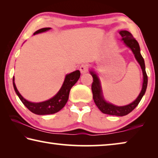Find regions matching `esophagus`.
Instances as JSON below:
<instances>
[{"label": "esophagus", "instance_id": "34e87169", "mask_svg": "<svg viewBox=\"0 0 158 158\" xmlns=\"http://www.w3.org/2000/svg\"><path fill=\"white\" fill-rule=\"evenodd\" d=\"M79 70L81 74H84L87 73L88 71V65H81L79 68Z\"/></svg>", "mask_w": 158, "mask_h": 158}]
</instances>
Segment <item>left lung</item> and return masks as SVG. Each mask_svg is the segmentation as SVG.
Instances as JSON below:
<instances>
[{
	"mask_svg": "<svg viewBox=\"0 0 158 158\" xmlns=\"http://www.w3.org/2000/svg\"><path fill=\"white\" fill-rule=\"evenodd\" d=\"M119 33L122 37L121 40L123 41L127 47H129L132 51L133 54L135 55V57L137 62L141 66V68L142 69L143 73V84L142 89L138 97L136 98L135 100H134L132 103L129 105L125 106H116L113 104L109 103L105 100V98L103 96L102 90L100 80L99 79L98 74H96L94 70H90V73L91 74L93 79V82L92 84L91 89L93 92V98L94 100L96 106L98 109L104 114L113 115V116H123L125 115L130 113L133 109L137 106L141 98H143V95L145 94L147 84H148V77L146 73L145 63L144 60L140 53V47L138 42L134 38L132 35L127 31H119Z\"/></svg>",
	"mask_w": 158,
	"mask_h": 158,
	"instance_id": "8db88e82",
	"label": "left lung"
}]
</instances>
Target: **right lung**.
<instances>
[{
  "mask_svg": "<svg viewBox=\"0 0 158 158\" xmlns=\"http://www.w3.org/2000/svg\"><path fill=\"white\" fill-rule=\"evenodd\" d=\"M50 29L51 28H43L39 29V30L35 32L33 35L43 33V32L50 30ZM80 74H80L79 70H76L66 74L65 80H64L63 84L59 91L49 100L41 102H32L26 100L24 98H23L16 87L15 77H13V86H14L16 93L19 98L21 101L22 102V103L33 114L37 115L52 114L59 111L65 105L68 100L70 89L79 80Z\"/></svg>",
  "mask_w": 158,
  "mask_h": 158,
  "instance_id": "add662e5",
  "label": "right lung"
}]
</instances>
